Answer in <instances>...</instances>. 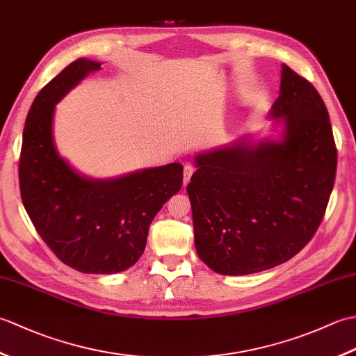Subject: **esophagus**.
I'll list each match as a JSON object with an SVG mask.
<instances>
[{
    "instance_id": "obj_1",
    "label": "esophagus",
    "mask_w": 356,
    "mask_h": 356,
    "mask_svg": "<svg viewBox=\"0 0 356 356\" xmlns=\"http://www.w3.org/2000/svg\"><path fill=\"white\" fill-rule=\"evenodd\" d=\"M193 172H194V166L191 163H185V166H184V186H186L188 182L191 180Z\"/></svg>"
}]
</instances>
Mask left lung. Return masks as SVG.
I'll return each instance as SVG.
<instances>
[{"instance_id": "obj_1", "label": "left lung", "mask_w": 356, "mask_h": 356, "mask_svg": "<svg viewBox=\"0 0 356 356\" xmlns=\"http://www.w3.org/2000/svg\"><path fill=\"white\" fill-rule=\"evenodd\" d=\"M270 131L194 156L190 195L199 259L222 275L278 266L323 220L337 172L329 113L315 87L282 64Z\"/></svg>"}]
</instances>
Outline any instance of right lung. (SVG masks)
<instances>
[{"label": "right lung", "mask_w": 356, "mask_h": 356, "mask_svg": "<svg viewBox=\"0 0 356 356\" xmlns=\"http://www.w3.org/2000/svg\"><path fill=\"white\" fill-rule=\"evenodd\" d=\"M102 63L79 58L45 86L26 118L19 159L24 208L47 246L84 274H118L145 251L149 225L182 188L184 166L168 163L110 179L79 172L59 154L56 104Z\"/></svg>", "instance_id": "add662e5"}]
</instances>
